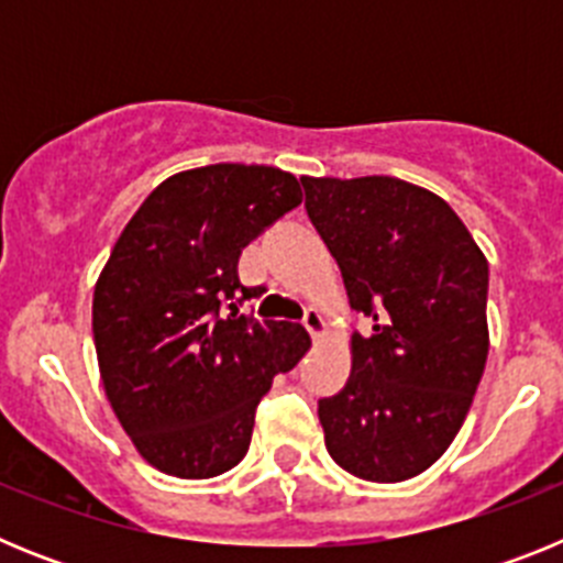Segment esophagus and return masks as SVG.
Wrapping results in <instances>:
<instances>
[{
    "label": "esophagus",
    "instance_id": "obj_1",
    "mask_svg": "<svg viewBox=\"0 0 563 563\" xmlns=\"http://www.w3.org/2000/svg\"><path fill=\"white\" fill-rule=\"evenodd\" d=\"M301 324L307 327V332H310L312 338L324 335V316H321V312H318V310H312V307L305 312V318H301Z\"/></svg>",
    "mask_w": 563,
    "mask_h": 563
}]
</instances>
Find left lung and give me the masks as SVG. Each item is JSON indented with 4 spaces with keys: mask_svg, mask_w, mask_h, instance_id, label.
<instances>
[{
    "mask_svg": "<svg viewBox=\"0 0 563 563\" xmlns=\"http://www.w3.org/2000/svg\"><path fill=\"white\" fill-rule=\"evenodd\" d=\"M305 208L341 267L352 375L318 400L332 460L366 482L434 465L465 422L487 361V258L445 200L397 177H305Z\"/></svg>",
    "mask_w": 563,
    "mask_h": 563,
    "instance_id": "1",
    "label": "left lung"
}]
</instances>
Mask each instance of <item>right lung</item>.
Masks as SVG:
<instances>
[{
  "label": "right lung",
  "mask_w": 563,
  "mask_h": 563,
  "mask_svg": "<svg viewBox=\"0 0 563 563\" xmlns=\"http://www.w3.org/2000/svg\"><path fill=\"white\" fill-rule=\"evenodd\" d=\"M301 206L292 174L217 163L146 197L101 271L92 335L103 389L134 449L157 471L211 479L247 454L258 400L310 350L292 321L239 307V256Z\"/></svg>",
  "instance_id": "add662e5"
}]
</instances>
